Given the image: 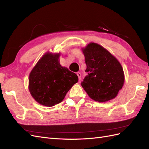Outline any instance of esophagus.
<instances>
[{"label":"esophagus","instance_id":"esophagus-1","mask_svg":"<svg viewBox=\"0 0 149 149\" xmlns=\"http://www.w3.org/2000/svg\"><path fill=\"white\" fill-rule=\"evenodd\" d=\"M76 74L78 75V79H79V80L80 81V80H81V73H79V72H78V73H76Z\"/></svg>","mask_w":149,"mask_h":149}]
</instances>
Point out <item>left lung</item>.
<instances>
[{"mask_svg": "<svg viewBox=\"0 0 149 149\" xmlns=\"http://www.w3.org/2000/svg\"><path fill=\"white\" fill-rule=\"evenodd\" d=\"M86 69L81 86L92 100L100 102L115 98L124 83L119 61L100 45L90 43L82 48Z\"/></svg>", "mask_w": 149, "mask_h": 149, "instance_id": "left-lung-1", "label": "left lung"}]
</instances>
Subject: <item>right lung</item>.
<instances>
[{"label": "right lung", "instance_id": "right-lung-1", "mask_svg": "<svg viewBox=\"0 0 149 149\" xmlns=\"http://www.w3.org/2000/svg\"><path fill=\"white\" fill-rule=\"evenodd\" d=\"M60 53L47 52L40 58L29 75L31 95L40 104L52 107L61 102L78 77L61 66Z\"/></svg>", "mask_w": 149, "mask_h": 149}]
</instances>
